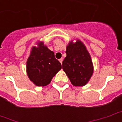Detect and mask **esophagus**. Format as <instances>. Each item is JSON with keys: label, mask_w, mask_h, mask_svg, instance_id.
<instances>
[{"label": "esophagus", "mask_w": 122, "mask_h": 122, "mask_svg": "<svg viewBox=\"0 0 122 122\" xmlns=\"http://www.w3.org/2000/svg\"><path fill=\"white\" fill-rule=\"evenodd\" d=\"M59 62H60L61 64H62V63H63V58H61L60 59H59Z\"/></svg>", "instance_id": "esophagus-1"}]
</instances>
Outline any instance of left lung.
Instances as JSON below:
<instances>
[{
  "instance_id": "obj_1",
  "label": "left lung",
  "mask_w": 122,
  "mask_h": 122,
  "mask_svg": "<svg viewBox=\"0 0 122 122\" xmlns=\"http://www.w3.org/2000/svg\"><path fill=\"white\" fill-rule=\"evenodd\" d=\"M66 54L62 66L72 84L86 85L93 73V65L85 45L79 40L75 43L71 41L66 46Z\"/></svg>"
}]
</instances>
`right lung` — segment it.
<instances>
[{"instance_id": "add662e5", "label": "right lung", "mask_w": 122, "mask_h": 122, "mask_svg": "<svg viewBox=\"0 0 122 122\" xmlns=\"http://www.w3.org/2000/svg\"><path fill=\"white\" fill-rule=\"evenodd\" d=\"M61 68V64L56 59L53 51L43 42L38 43V47H32L27 61V72L29 78L36 86L49 84Z\"/></svg>"}]
</instances>
